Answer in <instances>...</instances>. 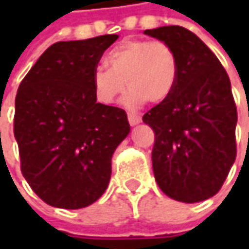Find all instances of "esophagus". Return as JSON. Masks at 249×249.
<instances>
[{"label": "esophagus", "instance_id": "obj_1", "mask_svg": "<svg viewBox=\"0 0 249 249\" xmlns=\"http://www.w3.org/2000/svg\"><path fill=\"white\" fill-rule=\"evenodd\" d=\"M129 123L131 126H136V124H139L140 122H141V116L139 115H134V113H129Z\"/></svg>", "mask_w": 249, "mask_h": 249}]
</instances>
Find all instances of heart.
<instances>
[{
  "label": "heart",
  "mask_w": 249,
  "mask_h": 249,
  "mask_svg": "<svg viewBox=\"0 0 249 249\" xmlns=\"http://www.w3.org/2000/svg\"><path fill=\"white\" fill-rule=\"evenodd\" d=\"M108 66L92 72V87L101 104L110 105L124 91L130 90L124 104L130 108L145 101L158 104L167 100L175 90L178 74L176 53L169 44L149 40H126L105 56Z\"/></svg>",
  "instance_id": "heart-1"
}]
</instances>
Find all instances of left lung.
Here are the masks:
<instances>
[{
  "mask_svg": "<svg viewBox=\"0 0 249 249\" xmlns=\"http://www.w3.org/2000/svg\"><path fill=\"white\" fill-rule=\"evenodd\" d=\"M144 34L169 44L178 61L172 95L142 116L155 131L154 176L176 201H205L223 186L235 160L230 79L215 53L184 27L162 26Z\"/></svg>",
  "mask_w": 249,
  "mask_h": 249,
  "instance_id": "1",
  "label": "left lung"
}]
</instances>
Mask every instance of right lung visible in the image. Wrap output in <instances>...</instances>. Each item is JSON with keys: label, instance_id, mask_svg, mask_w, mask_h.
Segmentation results:
<instances>
[{"label": "right lung", "instance_id": "1", "mask_svg": "<svg viewBox=\"0 0 249 249\" xmlns=\"http://www.w3.org/2000/svg\"><path fill=\"white\" fill-rule=\"evenodd\" d=\"M118 37L53 44L19 86L14 133L22 173L48 205L86 208L109 184L110 159L130 124L124 110L97 102L92 72Z\"/></svg>", "mask_w": 249, "mask_h": 249}]
</instances>
